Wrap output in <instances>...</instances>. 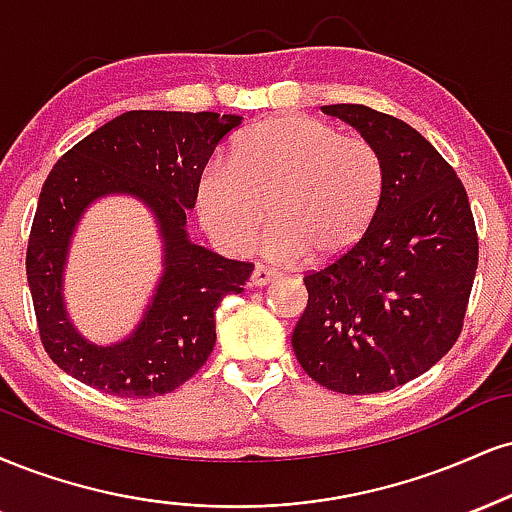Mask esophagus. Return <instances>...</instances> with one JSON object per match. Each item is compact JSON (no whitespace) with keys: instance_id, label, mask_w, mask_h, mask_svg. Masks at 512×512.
Returning a JSON list of instances; mask_svg holds the SVG:
<instances>
[{"instance_id":"34e87169","label":"esophagus","mask_w":512,"mask_h":512,"mask_svg":"<svg viewBox=\"0 0 512 512\" xmlns=\"http://www.w3.org/2000/svg\"><path fill=\"white\" fill-rule=\"evenodd\" d=\"M276 279H279V272H274V269H267V267H262V264H257V267L252 269L250 286L262 288V286H267V283H274Z\"/></svg>"}]
</instances>
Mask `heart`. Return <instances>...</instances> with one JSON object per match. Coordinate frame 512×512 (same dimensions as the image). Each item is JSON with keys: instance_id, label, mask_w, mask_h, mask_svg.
I'll use <instances>...</instances> for the list:
<instances>
[{"instance_id": "obj_1", "label": "heart", "mask_w": 512, "mask_h": 512, "mask_svg": "<svg viewBox=\"0 0 512 512\" xmlns=\"http://www.w3.org/2000/svg\"><path fill=\"white\" fill-rule=\"evenodd\" d=\"M384 162L372 143L343 138L310 116H274L236 140L231 162H209L195 186L209 238L243 255L272 219L262 248L276 262L334 257L365 236L384 197Z\"/></svg>"}]
</instances>
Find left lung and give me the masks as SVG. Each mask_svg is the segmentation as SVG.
I'll return each mask as SVG.
<instances>
[{
  "instance_id": "1",
  "label": "left lung",
  "mask_w": 512,
  "mask_h": 512,
  "mask_svg": "<svg viewBox=\"0 0 512 512\" xmlns=\"http://www.w3.org/2000/svg\"><path fill=\"white\" fill-rule=\"evenodd\" d=\"M384 162V197L338 260L305 276L298 362L336 393L391 391L434 367L463 329L477 231L453 166L415 128L365 104H329Z\"/></svg>"
}]
</instances>
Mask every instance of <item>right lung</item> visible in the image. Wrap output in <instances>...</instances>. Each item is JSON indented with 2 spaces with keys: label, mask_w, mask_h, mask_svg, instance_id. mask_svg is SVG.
Wrapping results in <instances>:
<instances>
[{
  "label": "right lung",
  "mask_w": 512,
  "mask_h": 512,
  "mask_svg": "<svg viewBox=\"0 0 512 512\" xmlns=\"http://www.w3.org/2000/svg\"><path fill=\"white\" fill-rule=\"evenodd\" d=\"M243 116L126 112L73 145L49 171L28 240L26 272L40 338L57 365L92 389L152 398L178 389L217 343V307L243 293L252 264L226 260L188 236V209L212 152ZM104 196H133L153 214L163 274L131 335L95 344L68 315L63 276L84 212Z\"/></svg>",
  "instance_id": "right-lung-1"
}]
</instances>
